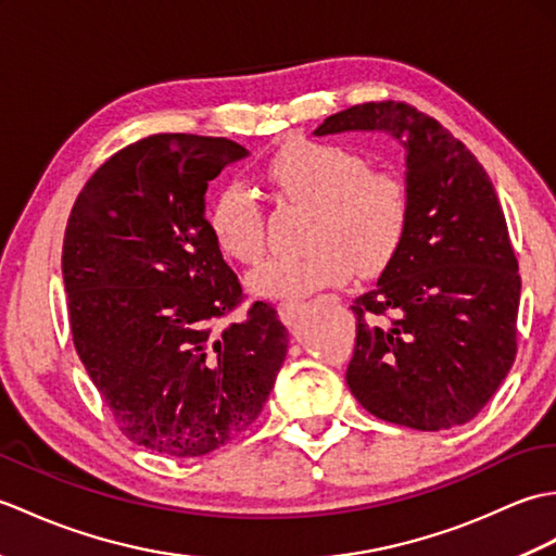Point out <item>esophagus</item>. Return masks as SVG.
I'll use <instances>...</instances> for the list:
<instances>
[{"mask_svg":"<svg viewBox=\"0 0 556 556\" xmlns=\"http://www.w3.org/2000/svg\"><path fill=\"white\" fill-rule=\"evenodd\" d=\"M305 308H308V305H305V303H281V305H279L281 323H285V325H293V320H296L299 315H303Z\"/></svg>","mask_w":556,"mask_h":556,"instance_id":"1","label":"esophagus"}]
</instances>
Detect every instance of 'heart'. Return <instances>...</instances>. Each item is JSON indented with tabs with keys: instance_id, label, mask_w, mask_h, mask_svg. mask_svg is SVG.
Here are the masks:
<instances>
[{
	"instance_id": "heart-1",
	"label": "heart",
	"mask_w": 556,
	"mask_h": 556,
	"mask_svg": "<svg viewBox=\"0 0 556 556\" xmlns=\"http://www.w3.org/2000/svg\"><path fill=\"white\" fill-rule=\"evenodd\" d=\"M265 179L296 203L315 207L299 257H267L248 287L260 299L296 303L337 287L353 267L368 277L389 265L408 227V191L396 174L370 172L368 160L334 143L296 140L267 162ZM210 231L227 255L255 263L265 248L263 212L243 186H227L210 210Z\"/></svg>"
}]
</instances>
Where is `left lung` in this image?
I'll return each instance as SVG.
<instances>
[{"instance_id": "left-lung-1", "label": "left lung", "mask_w": 556, "mask_h": 556, "mask_svg": "<svg viewBox=\"0 0 556 556\" xmlns=\"http://www.w3.org/2000/svg\"><path fill=\"white\" fill-rule=\"evenodd\" d=\"M377 131L404 148L408 227L351 311L346 384L380 420L437 432L473 420L516 358L521 277L488 172L460 140L406 102H365L315 136Z\"/></svg>"}]
</instances>
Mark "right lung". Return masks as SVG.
Returning a JSON list of instances; mask_svg holds the SVG:
<instances>
[{
    "mask_svg": "<svg viewBox=\"0 0 556 556\" xmlns=\"http://www.w3.org/2000/svg\"><path fill=\"white\" fill-rule=\"evenodd\" d=\"M251 152L227 138L160 134L90 176L66 224L62 275L80 363L128 440L203 456L251 428L289 334L257 301L239 305L205 217L207 184Z\"/></svg>",
    "mask_w": 556,
    "mask_h": 556,
    "instance_id": "right-lung-1",
    "label": "right lung"
}]
</instances>
